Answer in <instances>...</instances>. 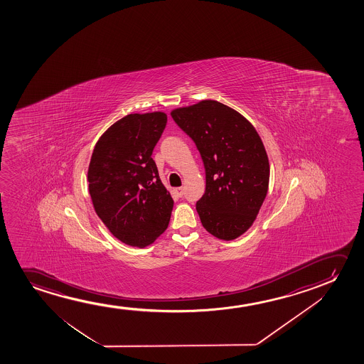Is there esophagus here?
Returning <instances> with one entry per match:
<instances>
[{
    "mask_svg": "<svg viewBox=\"0 0 364 364\" xmlns=\"http://www.w3.org/2000/svg\"><path fill=\"white\" fill-rule=\"evenodd\" d=\"M175 193L179 195V196H183L185 193V189L183 188V186H181V188H176V189H175Z\"/></svg>",
    "mask_w": 364,
    "mask_h": 364,
    "instance_id": "34e87169",
    "label": "esophagus"
}]
</instances>
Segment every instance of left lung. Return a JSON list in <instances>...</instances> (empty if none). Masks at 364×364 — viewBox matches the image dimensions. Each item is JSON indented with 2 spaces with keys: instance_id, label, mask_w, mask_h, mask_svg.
I'll return each instance as SVG.
<instances>
[{
  "instance_id": "1",
  "label": "left lung",
  "mask_w": 364,
  "mask_h": 364,
  "mask_svg": "<svg viewBox=\"0 0 364 364\" xmlns=\"http://www.w3.org/2000/svg\"><path fill=\"white\" fill-rule=\"evenodd\" d=\"M175 123L194 140L206 188L196 211L208 232L237 239L254 224L269 190V164L254 125L216 100L176 108Z\"/></svg>"
}]
</instances>
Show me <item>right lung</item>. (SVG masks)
<instances>
[{
  "label": "right lung",
  "mask_w": 364,
  "mask_h": 364,
  "mask_svg": "<svg viewBox=\"0 0 364 364\" xmlns=\"http://www.w3.org/2000/svg\"><path fill=\"white\" fill-rule=\"evenodd\" d=\"M166 120L163 112L125 115L105 130L90 158L95 213L117 239L135 247L164 232L174 206L151 158Z\"/></svg>",
  "instance_id": "obj_1"
}]
</instances>
